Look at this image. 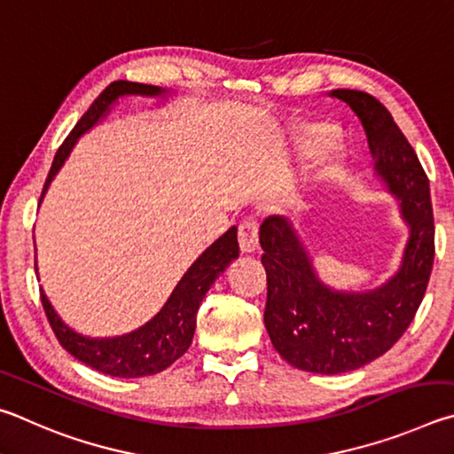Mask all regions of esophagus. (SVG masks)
<instances>
[{"label": "esophagus", "instance_id": "34e87169", "mask_svg": "<svg viewBox=\"0 0 454 454\" xmlns=\"http://www.w3.org/2000/svg\"><path fill=\"white\" fill-rule=\"evenodd\" d=\"M259 245V223L257 219H245L239 225V247L243 253H253Z\"/></svg>", "mask_w": 454, "mask_h": 454}]
</instances>
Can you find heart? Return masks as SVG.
Returning a JSON list of instances; mask_svg holds the SVG:
<instances>
[{
    "label": "heart",
    "instance_id": "b5f03b06",
    "mask_svg": "<svg viewBox=\"0 0 454 454\" xmlns=\"http://www.w3.org/2000/svg\"><path fill=\"white\" fill-rule=\"evenodd\" d=\"M339 137V129L333 123L327 121H311L301 127V131L297 135V149L303 155H317L321 153L323 149H327L329 145L337 141ZM345 153L339 147H333L329 155H325V159L319 165V171H317V179L321 183H335L340 179V175L345 171Z\"/></svg>",
    "mask_w": 454,
    "mask_h": 454
}]
</instances>
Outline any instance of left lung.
Wrapping results in <instances>:
<instances>
[{"label": "left lung", "mask_w": 454, "mask_h": 454, "mask_svg": "<svg viewBox=\"0 0 454 454\" xmlns=\"http://www.w3.org/2000/svg\"><path fill=\"white\" fill-rule=\"evenodd\" d=\"M329 95L359 117L379 179L409 227L399 269L364 291H337L323 283L285 217L273 215L259 229L267 271L265 327L273 347L301 371L339 375L385 355L415 319L433 269L434 221L427 175L383 103L355 90Z\"/></svg>", "instance_id": "8db88e82"}]
</instances>
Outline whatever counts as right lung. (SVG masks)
Segmentation results:
<instances>
[{
	"label": "right lung",
	"mask_w": 454,
	"mask_h": 454,
	"mask_svg": "<svg viewBox=\"0 0 454 454\" xmlns=\"http://www.w3.org/2000/svg\"><path fill=\"white\" fill-rule=\"evenodd\" d=\"M173 95L169 90L157 85L133 83V82H114L103 90L98 99L91 103V107L85 111L79 119L66 141L61 143L58 153L53 157L51 169L47 173L42 199L50 189L55 175L59 173L63 163L67 161L71 149L75 147L83 133L93 129L103 117H106L115 103L123 98H151V99H167ZM39 199V203H42ZM239 257V243H237V227H231L227 233H223L217 241L211 243L193 265H191L181 281L175 285L169 299L159 309V313L149 319L139 329H135L127 335L119 337H87L71 329L55 311L51 301L47 299L45 291H42V303L45 309L47 321H50L55 337L66 348L67 353L75 356L77 361L85 363L99 372H106L119 379H135L147 377L161 372L171 363L187 351L191 340L195 335L197 325V309L201 305L205 293L211 289V285L225 269ZM37 275V261H35Z\"/></svg>",
	"instance_id": "1"
}]
</instances>
